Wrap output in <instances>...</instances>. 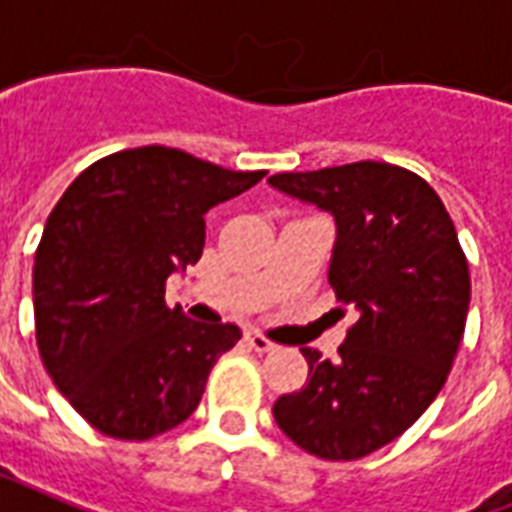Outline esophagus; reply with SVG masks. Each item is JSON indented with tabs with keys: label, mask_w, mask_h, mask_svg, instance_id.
Wrapping results in <instances>:
<instances>
[{
	"label": "esophagus",
	"mask_w": 512,
	"mask_h": 512,
	"mask_svg": "<svg viewBox=\"0 0 512 512\" xmlns=\"http://www.w3.org/2000/svg\"><path fill=\"white\" fill-rule=\"evenodd\" d=\"M244 338H247L249 349L260 351V354H265V351H273V349H276V343L268 341V338H265L263 333H257V330H249V333L244 335Z\"/></svg>",
	"instance_id": "1"
}]
</instances>
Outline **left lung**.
Here are the masks:
<instances>
[{"label":"left lung","mask_w":512,"mask_h":512,"mask_svg":"<svg viewBox=\"0 0 512 512\" xmlns=\"http://www.w3.org/2000/svg\"><path fill=\"white\" fill-rule=\"evenodd\" d=\"M268 185L335 222L327 279L357 311L338 360L303 346L308 381L273 419L308 454L349 462L400 438L438 397L462 343L470 271L438 193L392 163L360 161Z\"/></svg>","instance_id":"8db88e82"}]
</instances>
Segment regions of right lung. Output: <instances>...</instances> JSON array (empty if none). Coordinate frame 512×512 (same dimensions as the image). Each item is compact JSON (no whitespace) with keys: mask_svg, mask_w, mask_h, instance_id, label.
<instances>
[{"mask_svg":"<svg viewBox=\"0 0 512 512\" xmlns=\"http://www.w3.org/2000/svg\"><path fill=\"white\" fill-rule=\"evenodd\" d=\"M263 177L150 144L101 158L66 187L34 255L37 346L58 392L99 432L150 440L198 408L241 330L166 306V279L201 260L206 212Z\"/></svg>","mask_w":512,"mask_h":512,"instance_id":"add662e5","label":"right lung"}]
</instances>
